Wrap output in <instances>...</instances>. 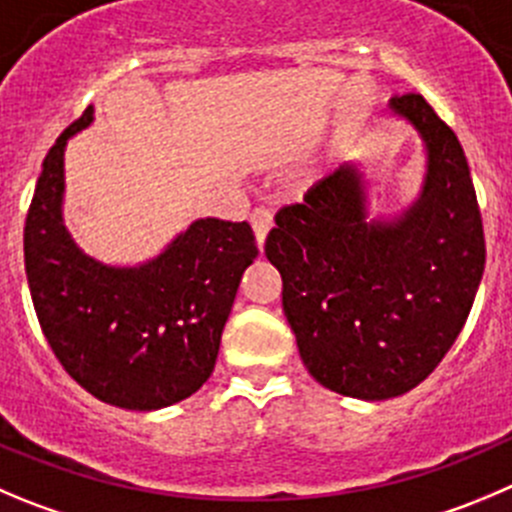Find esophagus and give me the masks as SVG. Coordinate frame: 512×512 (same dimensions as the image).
<instances>
[{"mask_svg": "<svg viewBox=\"0 0 512 512\" xmlns=\"http://www.w3.org/2000/svg\"><path fill=\"white\" fill-rule=\"evenodd\" d=\"M271 226H274V216H271L269 208H256V211L251 213V228L253 233H256V241H259L261 248H264Z\"/></svg>", "mask_w": 512, "mask_h": 512, "instance_id": "esophagus-1", "label": "esophagus"}]
</instances>
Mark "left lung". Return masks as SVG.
Wrapping results in <instances>:
<instances>
[{
    "label": "left lung",
    "mask_w": 512,
    "mask_h": 512,
    "mask_svg": "<svg viewBox=\"0 0 512 512\" xmlns=\"http://www.w3.org/2000/svg\"><path fill=\"white\" fill-rule=\"evenodd\" d=\"M389 110L427 148L420 198L369 221L357 165L326 175L276 213L266 259L311 377L344 397H399L435 372L465 326L485 269L478 196L457 135L417 92Z\"/></svg>",
    "instance_id": "left-lung-1"
}]
</instances>
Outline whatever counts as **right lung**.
<instances>
[{
    "label": "right lung",
    "instance_id": "right-lung-1",
    "mask_svg": "<svg viewBox=\"0 0 512 512\" xmlns=\"http://www.w3.org/2000/svg\"><path fill=\"white\" fill-rule=\"evenodd\" d=\"M90 123L87 107L42 163L24 223L29 294L52 352L80 387L123 410H160L211 377L259 248L246 221L201 218L148 264L90 259L62 223L65 145Z\"/></svg>",
    "mask_w": 512,
    "mask_h": 512
}]
</instances>
